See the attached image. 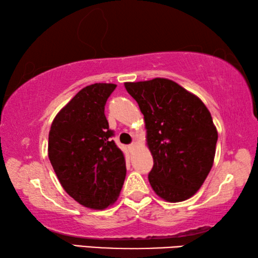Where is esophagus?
Returning <instances> with one entry per match:
<instances>
[{
    "instance_id": "1",
    "label": "esophagus",
    "mask_w": 258,
    "mask_h": 258,
    "mask_svg": "<svg viewBox=\"0 0 258 258\" xmlns=\"http://www.w3.org/2000/svg\"><path fill=\"white\" fill-rule=\"evenodd\" d=\"M135 146H137V145H135V143L133 142V143H132V145H130V146H128V149H130V150H133V149H134V148H135Z\"/></svg>"
}]
</instances>
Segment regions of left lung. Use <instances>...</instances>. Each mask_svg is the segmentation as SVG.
Listing matches in <instances>:
<instances>
[{
    "mask_svg": "<svg viewBox=\"0 0 258 258\" xmlns=\"http://www.w3.org/2000/svg\"><path fill=\"white\" fill-rule=\"evenodd\" d=\"M143 113L147 146L154 158L149 173L156 195L169 203L189 199L214 164L217 130L197 95L167 78L126 82Z\"/></svg>",
    "mask_w": 258,
    "mask_h": 258,
    "instance_id": "1",
    "label": "left lung"
}]
</instances>
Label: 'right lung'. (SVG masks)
<instances>
[{"mask_svg":"<svg viewBox=\"0 0 258 258\" xmlns=\"http://www.w3.org/2000/svg\"><path fill=\"white\" fill-rule=\"evenodd\" d=\"M116 86H85L56 113L49 133L47 154L60 184L78 204L98 211L116 202L126 176L124 154L104 115Z\"/></svg>","mask_w":258,"mask_h":258,"instance_id":"obj_1","label":"right lung"}]
</instances>
